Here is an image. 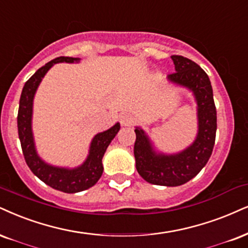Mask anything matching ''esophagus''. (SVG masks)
Returning <instances> with one entry per match:
<instances>
[{"label": "esophagus", "instance_id": "obj_1", "mask_svg": "<svg viewBox=\"0 0 248 248\" xmlns=\"http://www.w3.org/2000/svg\"><path fill=\"white\" fill-rule=\"evenodd\" d=\"M119 121H121V124L123 126H129L133 123V116L131 114H123L119 117Z\"/></svg>", "mask_w": 248, "mask_h": 248}]
</instances>
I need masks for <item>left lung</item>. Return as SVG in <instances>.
I'll list each match as a JSON object with an SVG mask.
<instances>
[{"mask_svg": "<svg viewBox=\"0 0 248 248\" xmlns=\"http://www.w3.org/2000/svg\"><path fill=\"white\" fill-rule=\"evenodd\" d=\"M176 72L168 80L186 87L197 101L198 134L192 145L176 154L156 153L141 127H136L134 157L139 175L146 182L161 186H179L187 183L206 166L215 143L217 117L209 77L197 63L172 55Z\"/></svg>", "mask_w": 248, "mask_h": 248, "instance_id": "8db88e82", "label": "left lung"}]
</instances>
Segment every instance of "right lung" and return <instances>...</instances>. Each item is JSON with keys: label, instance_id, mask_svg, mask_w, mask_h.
I'll use <instances>...</instances> for the list:
<instances>
[{"label": "right lung", "instance_id": "add662e5", "mask_svg": "<svg viewBox=\"0 0 248 248\" xmlns=\"http://www.w3.org/2000/svg\"><path fill=\"white\" fill-rule=\"evenodd\" d=\"M79 60L80 59L61 56L40 68L24 85L17 117L18 136H19L21 149H23L24 157H25L31 171L50 187L65 192V193H77V192L85 191L96 184L103 172V155H105L109 143L111 142V140L115 138V136L121 129L119 123H116L109 130L97 133L92 140L90 153H88L86 160L81 166L73 168V169L51 166V164L46 163L38 155L32 132L33 99H34L35 92L38 90L42 78L54 64L62 62H79Z\"/></svg>", "mask_w": 248, "mask_h": 248}]
</instances>
